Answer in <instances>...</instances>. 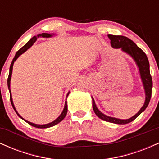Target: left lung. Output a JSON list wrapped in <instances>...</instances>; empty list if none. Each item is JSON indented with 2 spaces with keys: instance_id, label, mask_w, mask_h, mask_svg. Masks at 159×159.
Masks as SVG:
<instances>
[{
  "instance_id": "obj_1",
  "label": "left lung",
  "mask_w": 159,
  "mask_h": 159,
  "mask_svg": "<svg viewBox=\"0 0 159 159\" xmlns=\"http://www.w3.org/2000/svg\"><path fill=\"white\" fill-rule=\"evenodd\" d=\"M107 36L111 39V45L114 48H121L124 52H127L128 54H130L134 58V61H136L137 64L138 66V68H139L140 76H141L146 92V100L143 106L138 111V114H136L132 117H131L130 119L128 120L116 119V118L111 117V116H107L106 115L103 114L102 113H101L98 110V108L96 106V104H95L94 99L93 98V108L95 114H96L98 117L105 120V121L109 122V123L122 124L123 125V124L129 123L133 121L134 120H135L148 106L149 101H150L151 96H152V76H151L150 72H149V63L148 58H147L145 53L143 52V50H141L132 40L129 39L126 36L121 35H111V34H109V35H107Z\"/></svg>"
}]
</instances>
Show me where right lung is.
<instances>
[{
	"label": "right lung",
	"instance_id": "obj_1",
	"mask_svg": "<svg viewBox=\"0 0 159 159\" xmlns=\"http://www.w3.org/2000/svg\"><path fill=\"white\" fill-rule=\"evenodd\" d=\"M39 36H43V37H50V36H52V35H51V34H46V33H43V34H38L37 36H34V37H33V38H31V39H30V40H29L28 42H27V43H26V44H25V45H24V46L22 47V48H20L19 50L17 52H16V55H15V57L13 58V60H12V63H11V65H10V73H9L8 78H7V85H8V88H9V90H10V87L11 75H12V66H13V63H14V62H15V61H16V59H17V58L19 57L20 55H21V54H22L23 53L26 52V51L27 50V49H28L29 48H30V46H32V45L34 44V43H35V42H36V40L37 39V37H39ZM10 93V102H11V104H12V107H13V109H14V110H15V111L16 112V114H17L18 115H19V116H20V117L21 118V119L24 120L23 118L21 117V116H20V115H19V114H18L17 111H16L15 107H14V105H13V102H12V97H11V92ZM69 92L68 93V94H67L66 97H67V96H68V95H69ZM66 114H67V102H66V101L64 109H63V112H62V114H61V115H60L59 117H58L57 119H56L55 120H54V121H53L52 123H48V124H45V125H36V124H34V123H30V122L27 121V120H25V121H26L27 123L29 124V125H32V126H34V127H36V128H39V129H45V128H49V127L54 126V125H55L56 124L59 123L60 122H61L62 120H63V119H64L65 116H66Z\"/></svg>",
	"mask_w": 159,
	"mask_h": 159
}]
</instances>
